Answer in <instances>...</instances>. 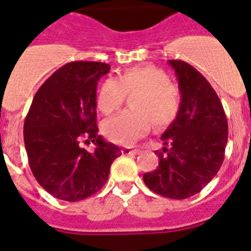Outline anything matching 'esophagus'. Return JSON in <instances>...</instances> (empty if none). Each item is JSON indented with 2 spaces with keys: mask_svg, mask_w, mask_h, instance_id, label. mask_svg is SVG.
Masks as SVG:
<instances>
[{
  "mask_svg": "<svg viewBox=\"0 0 251 251\" xmlns=\"http://www.w3.org/2000/svg\"><path fill=\"white\" fill-rule=\"evenodd\" d=\"M122 153L129 156V154H138L139 153V150H131V148H124L122 150Z\"/></svg>",
  "mask_w": 251,
  "mask_h": 251,
  "instance_id": "1",
  "label": "esophagus"
}]
</instances>
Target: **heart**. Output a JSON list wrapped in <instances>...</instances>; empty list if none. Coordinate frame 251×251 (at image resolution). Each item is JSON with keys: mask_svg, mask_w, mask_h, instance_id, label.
Here are the masks:
<instances>
[{"mask_svg": "<svg viewBox=\"0 0 251 251\" xmlns=\"http://www.w3.org/2000/svg\"><path fill=\"white\" fill-rule=\"evenodd\" d=\"M131 97V111L107 120L103 132L113 143L129 146L150 131L165 129L178 117L180 91L166 73L153 66H135L124 69L117 78H105L97 93V108L111 115L121 108L126 95Z\"/></svg>", "mask_w": 251, "mask_h": 251, "instance_id": "heart-1", "label": "heart"}]
</instances>
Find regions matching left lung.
Listing matches in <instances>:
<instances>
[{
	"label": "left lung",
	"instance_id": "1",
	"mask_svg": "<svg viewBox=\"0 0 251 251\" xmlns=\"http://www.w3.org/2000/svg\"><path fill=\"white\" fill-rule=\"evenodd\" d=\"M182 94L180 109L162 134L160 162L143 180L161 196L184 200L199 193L225 160L228 124L222 101L205 77L183 60H169Z\"/></svg>",
	"mask_w": 251,
	"mask_h": 251
}]
</instances>
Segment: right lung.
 Segmentation results:
<instances>
[{"mask_svg":"<svg viewBox=\"0 0 251 251\" xmlns=\"http://www.w3.org/2000/svg\"><path fill=\"white\" fill-rule=\"evenodd\" d=\"M109 69L100 62L68 63L32 100L24 121L28 162L36 180L55 199L75 202L97 193L121 156L119 147L98 134L97 86ZM82 139L97 146L94 152L79 147Z\"/></svg>","mask_w":251,"mask_h":251,"instance_id":"1","label":"right lung"}]
</instances>
